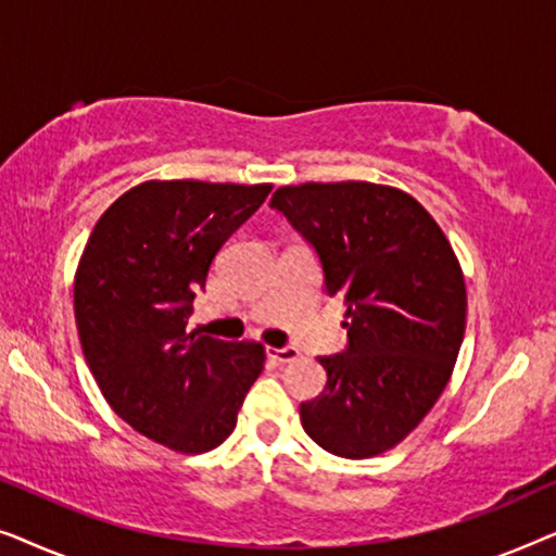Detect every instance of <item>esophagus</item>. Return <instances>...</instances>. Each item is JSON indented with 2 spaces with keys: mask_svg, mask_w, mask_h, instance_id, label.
Segmentation results:
<instances>
[{
  "mask_svg": "<svg viewBox=\"0 0 556 556\" xmlns=\"http://www.w3.org/2000/svg\"><path fill=\"white\" fill-rule=\"evenodd\" d=\"M268 356L270 359H276L280 364H288V362H295L301 356L299 346H268Z\"/></svg>",
  "mask_w": 556,
  "mask_h": 556,
  "instance_id": "34e87169",
  "label": "esophagus"
}]
</instances>
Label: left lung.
<instances>
[{
	"label": "left lung",
	"mask_w": 556,
	"mask_h": 556,
	"mask_svg": "<svg viewBox=\"0 0 556 556\" xmlns=\"http://www.w3.org/2000/svg\"><path fill=\"white\" fill-rule=\"evenodd\" d=\"M270 207L316 248L326 293L346 306L349 349L318 356L329 379L301 405L303 430L341 458L392 451L430 413L458 359L468 314L458 255L430 212L390 185H286Z\"/></svg>",
	"instance_id": "8db88e82"
}]
</instances>
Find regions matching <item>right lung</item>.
<instances>
[{
  "instance_id": "add662e5",
  "label": "right lung",
  "mask_w": 556,
  "mask_h": 556,
  "mask_svg": "<svg viewBox=\"0 0 556 556\" xmlns=\"http://www.w3.org/2000/svg\"><path fill=\"white\" fill-rule=\"evenodd\" d=\"M273 185L149 179L98 217L73 280V308L105 402L174 453L217 447L265 364L261 341L187 331L194 291L225 240Z\"/></svg>"
}]
</instances>
